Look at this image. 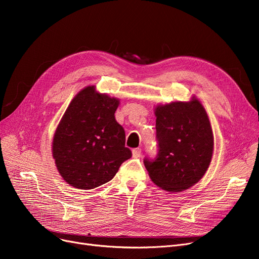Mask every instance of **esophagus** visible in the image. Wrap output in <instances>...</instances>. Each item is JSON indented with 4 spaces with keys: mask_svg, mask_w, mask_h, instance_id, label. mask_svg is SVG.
Listing matches in <instances>:
<instances>
[{
    "mask_svg": "<svg viewBox=\"0 0 259 259\" xmlns=\"http://www.w3.org/2000/svg\"><path fill=\"white\" fill-rule=\"evenodd\" d=\"M132 153H133V156H134V158H138V156H140V154H142V149H140V148L133 149Z\"/></svg>",
    "mask_w": 259,
    "mask_h": 259,
    "instance_id": "obj_1",
    "label": "esophagus"
}]
</instances>
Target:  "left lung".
<instances>
[{
  "mask_svg": "<svg viewBox=\"0 0 259 259\" xmlns=\"http://www.w3.org/2000/svg\"><path fill=\"white\" fill-rule=\"evenodd\" d=\"M159 152L145 159L149 177L163 190L189 189L205 175L214 151V136L201 101H171L154 108Z\"/></svg>",
  "mask_w": 259,
  "mask_h": 259,
  "instance_id": "1",
  "label": "left lung"
}]
</instances>
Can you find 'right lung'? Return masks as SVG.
Listing matches in <instances>:
<instances>
[{"label": "right lung", "mask_w": 259, "mask_h": 259, "mask_svg": "<svg viewBox=\"0 0 259 259\" xmlns=\"http://www.w3.org/2000/svg\"><path fill=\"white\" fill-rule=\"evenodd\" d=\"M120 99L90 85L69 104L54 133L52 153L60 176L76 189L90 190L114 177L132 152L115 121Z\"/></svg>", "instance_id": "add662e5"}]
</instances>
